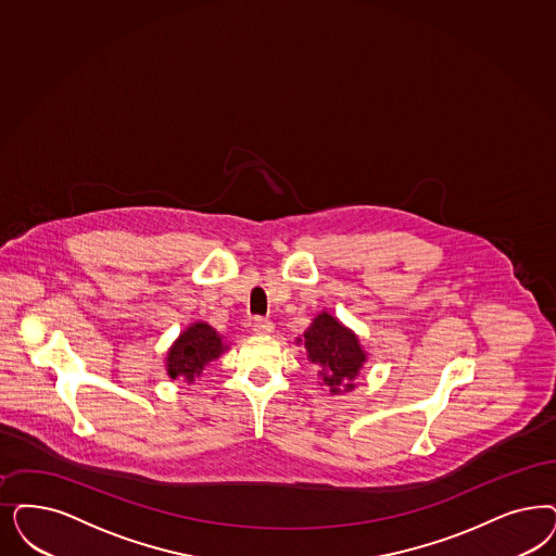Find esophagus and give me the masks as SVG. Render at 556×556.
Segmentation results:
<instances>
[{"mask_svg": "<svg viewBox=\"0 0 556 556\" xmlns=\"http://www.w3.org/2000/svg\"><path fill=\"white\" fill-rule=\"evenodd\" d=\"M252 330L256 332V334H270L273 332V323L268 320V318H263V316H256V318H252Z\"/></svg>", "mask_w": 556, "mask_h": 556, "instance_id": "1", "label": "esophagus"}]
</instances>
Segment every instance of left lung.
<instances>
[{
  "label": "left lung",
  "mask_w": 556,
  "mask_h": 556,
  "mask_svg": "<svg viewBox=\"0 0 556 556\" xmlns=\"http://www.w3.org/2000/svg\"><path fill=\"white\" fill-rule=\"evenodd\" d=\"M304 339L307 359L320 367L323 382L330 392L339 394L341 388H345V392L351 390V382L365 362L364 349L359 346L357 337L330 314H318L304 332Z\"/></svg>",
  "instance_id": "8db88e82"
}]
</instances>
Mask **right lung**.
<instances>
[{"label": "right lung", "instance_id": "add662e5", "mask_svg": "<svg viewBox=\"0 0 556 556\" xmlns=\"http://www.w3.org/2000/svg\"><path fill=\"white\" fill-rule=\"evenodd\" d=\"M226 349L228 346L222 343V337L210 325L197 323L189 326L168 351V376L192 382L194 376H201L203 367L217 359Z\"/></svg>", "mask_w": 556, "mask_h": 556}]
</instances>
